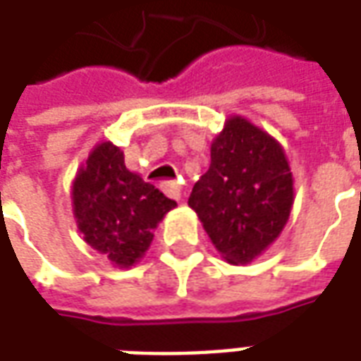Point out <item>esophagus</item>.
<instances>
[{"label":"esophagus","instance_id":"1","mask_svg":"<svg viewBox=\"0 0 361 361\" xmlns=\"http://www.w3.org/2000/svg\"><path fill=\"white\" fill-rule=\"evenodd\" d=\"M162 191H164L168 197H172V199H180L181 197V188L176 181H164V183H162Z\"/></svg>","mask_w":361,"mask_h":361}]
</instances>
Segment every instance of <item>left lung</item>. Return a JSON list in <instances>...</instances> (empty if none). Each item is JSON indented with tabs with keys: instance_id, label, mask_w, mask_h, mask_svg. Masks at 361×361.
<instances>
[{
	"instance_id": "obj_1",
	"label": "left lung",
	"mask_w": 361,
	"mask_h": 361,
	"mask_svg": "<svg viewBox=\"0 0 361 361\" xmlns=\"http://www.w3.org/2000/svg\"><path fill=\"white\" fill-rule=\"evenodd\" d=\"M284 150L247 119H228L212 141L211 166L193 185L189 207L232 265H247L286 226L294 203Z\"/></svg>"
}]
</instances>
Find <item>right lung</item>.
Wrapping results in <instances>:
<instances>
[{
    "mask_svg": "<svg viewBox=\"0 0 361 361\" xmlns=\"http://www.w3.org/2000/svg\"><path fill=\"white\" fill-rule=\"evenodd\" d=\"M173 207L176 201L127 170L123 152L111 142H100L75 178V219L85 242L118 267L142 257Z\"/></svg>",
    "mask_w": 361,
    "mask_h": 361,
    "instance_id": "add662e5",
    "label": "right lung"
}]
</instances>
